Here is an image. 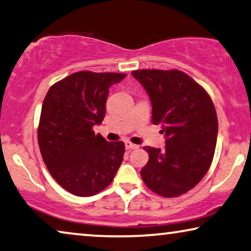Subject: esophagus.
Returning a JSON list of instances; mask_svg holds the SVG:
<instances>
[{"mask_svg": "<svg viewBox=\"0 0 251 251\" xmlns=\"http://www.w3.org/2000/svg\"><path fill=\"white\" fill-rule=\"evenodd\" d=\"M125 147H126V150H136V149H138V145L133 144L132 142H128V141H127L125 143Z\"/></svg>", "mask_w": 251, "mask_h": 251, "instance_id": "obj_1", "label": "esophagus"}]
</instances>
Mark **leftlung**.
<instances>
[{
    "label": "left lung",
    "instance_id": "8db88e82",
    "mask_svg": "<svg viewBox=\"0 0 251 251\" xmlns=\"http://www.w3.org/2000/svg\"><path fill=\"white\" fill-rule=\"evenodd\" d=\"M152 103V124L166 134L164 150L144 147L149 161L141 170L144 184L163 197L194 188L211 167L218 137V116L208 93L179 70H136Z\"/></svg>",
    "mask_w": 251,
    "mask_h": 251
}]
</instances>
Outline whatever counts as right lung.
I'll return each mask as SVG.
<instances>
[{
  "label": "right lung",
  "instance_id": "obj_1",
  "mask_svg": "<svg viewBox=\"0 0 251 251\" xmlns=\"http://www.w3.org/2000/svg\"><path fill=\"white\" fill-rule=\"evenodd\" d=\"M124 73L81 71L56 82L45 97L38 144L48 171L73 195L92 196L113 181L125 153L124 142L95 134L106 114L109 88Z\"/></svg>",
  "mask_w": 251,
  "mask_h": 251
}]
</instances>
